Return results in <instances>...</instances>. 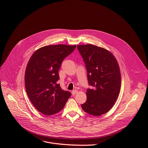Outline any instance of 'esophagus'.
Returning <instances> with one entry per match:
<instances>
[{"instance_id":"esophagus-1","label":"esophagus","mask_w":148,"mask_h":148,"mask_svg":"<svg viewBox=\"0 0 148 148\" xmlns=\"http://www.w3.org/2000/svg\"><path fill=\"white\" fill-rule=\"evenodd\" d=\"M77 92H78V90H76V89H75V90H73L72 91V94L73 95H76Z\"/></svg>"}]
</instances>
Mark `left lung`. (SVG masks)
<instances>
[{"label": "left lung", "mask_w": 148, "mask_h": 148, "mask_svg": "<svg viewBox=\"0 0 148 148\" xmlns=\"http://www.w3.org/2000/svg\"><path fill=\"white\" fill-rule=\"evenodd\" d=\"M84 61L89 84L87 99L82 108L86 113L99 116L108 112L115 104L121 88L119 65L113 53L92 44L77 45Z\"/></svg>", "instance_id": "8db88e82"}]
</instances>
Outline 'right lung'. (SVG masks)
Here are the masks:
<instances>
[{
  "label": "right lung",
  "instance_id": "add662e5",
  "mask_svg": "<svg viewBox=\"0 0 148 148\" xmlns=\"http://www.w3.org/2000/svg\"><path fill=\"white\" fill-rule=\"evenodd\" d=\"M76 47L66 44L44 46L35 51L28 62L24 76L26 92L34 106L44 115L60 112L71 96L57 82L63 60Z\"/></svg>",
  "mask_w": 148,
  "mask_h": 148
}]
</instances>
